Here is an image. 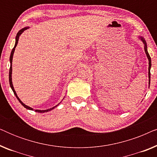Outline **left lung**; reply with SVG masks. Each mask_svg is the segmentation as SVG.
<instances>
[{"label":"left lung","instance_id":"obj_1","mask_svg":"<svg viewBox=\"0 0 157 157\" xmlns=\"http://www.w3.org/2000/svg\"><path fill=\"white\" fill-rule=\"evenodd\" d=\"M139 39H140L141 41L143 42L144 45V51H145V53L146 54H147V59L149 60V86H150V78H151V74H150V69H151V57H150V56L149 54V53H148V51H147V42H146V40L143 37H141V36H139Z\"/></svg>","mask_w":157,"mask_h":157}]
</instances>
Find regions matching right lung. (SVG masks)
<instances>
[{
    "mask_svg": "<svg viewBox=\"0 0 157 157\" xmlns=\"http://www.w3.org/2000/svg\"><path fill=\"white\" fill-rule=\"evenodd\" d=\"M28 29H29V27H25V28H23V29H21L20 31H19L18 32V33H17V35H16V44H15V46H14V47H13V48L12 49L11 53H10V70H9V83H10V88H11V89H12L13 91V93H14V94H15V96H16L17 99H18V100L19 101V102H20L21 104H22L23 106H24L25 109H29V110H33V109H32L31 107H30V106H27V105H25V104H23V103L21 101L20 98H18V96H17V94H16V91H15L14 87H13V82H12V61H13V53H14V51H15V48H16L17 44H18V42L19 37H20V36L23 33V31H25V30H27ZM60 104H61V102H60L59 104H58L56 105V106H53V107H52V108H51V109H46V110H38V109H36V110L35 111H36V112H38V113L48 112V111H51V110H53V109H55L56 107L59 106V105Z\"/></svg>",
    "mask_w": 157,
    "mask_h": 157,
    "instance_id": "obj_1",
    "label": "right lung"
}]
</instances>
